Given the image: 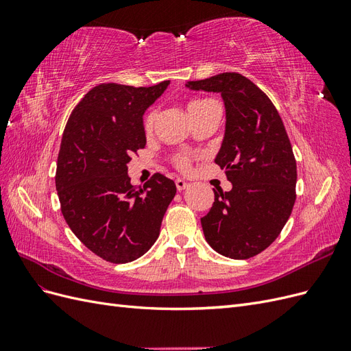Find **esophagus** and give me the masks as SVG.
<instances>
[{
	"label": "esophagus",
	"instance_id": "34e87169",
	"mask_svg": "<svg viewBox=\"0 0 351 351\" xmlns=\"http://www.w3.org/2000/svg\"><path fill=\"white\" fill-rule=\"evenodd\" d=\"M176 187H177V190H184V189L189 187V183L184 182V180H182V178H177L176 180Z\"/></svg>",
	"mask_w": 351,
	"mask_h": 351
}]
</instances>
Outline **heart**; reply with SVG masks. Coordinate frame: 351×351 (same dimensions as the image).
Instances as JSON below:
<instances>
[{
	"instance_id": "heart-1",
	"label": "heart",
	"mask_w": 351,
	"mask_h": 351,
	"mask_svg": "<svg viewBox=\"0 0 351 351\" xmlns=\"http://www.w3.org/2000/svg\"><path fill=\"white\" fill-rule=\"evenodd\" d=\"M208 102H209L208 99H197V101L190 102L189 104V112L197 111L200 107H204V105L208 104ZM155 120H156V111L155 110L147 111L146 115H145V119H143V129H145L146 133H151L154 130ZM173 162L178 169H183V171H186V169H189V167H190V162H192V158H190L187 154H177L173 158Z\"/></svg>"
}]
</instances>
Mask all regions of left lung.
Masks as SVG:
<instances>
[{
    "mask_svg": "<svg viewBox=\"0 0 351 351\" xmlns=\"http://www.w3.org/2000/svg\"><path fill=\"white\" fill-rule=\"evenodd\" d=\"M186 86L219 92L227 115L215 162L226 169L232 189L214 190V204L200 218L205 239L222 256H256L280 236L295 202V158L281 117L267 95L239 73Z\"/></svg>",
    "mask_w": 351,
    "mask_h": 351,
    "instance_id": "left-lung-1",
    "label": "left lung"
}]
</instances>
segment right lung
Listing matches in <instances>:
<instances>
[{
	"instance_id": "right-lung-1",
	"label": "right lung",
	"mask_w": 351,
	"mask_h": 351,
	"mask_svg": "<svg viewBox=\"0 0 351 351\" xmlns=\"http://www.w3.org/2000/svg\"><path fill=\"white\" fill-rule=\"evenodd\" d=\"M168 84H98L74 107L62 133L56 173L62 217L84 246L111 263L151 249L176 196L174 182L162 174L143 187L127 176L132 155L146 145L143 114Z\"/></svg>"
}]
</instances>
